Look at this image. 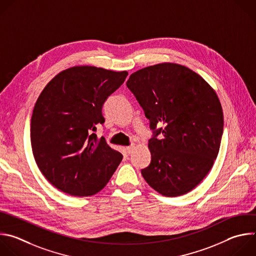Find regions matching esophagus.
Returning <instances> with one entry per match:
<instances>
[{
    "mask_svg": "<svg viewBox=\"0 0 256 256\" xmlns=\"http://www.w3.org/2000/svg\"><path fill=\"white\" fill-rule=\"evenodd\" d=\"M126 152H128V154H132V150H134V146H126Z\"/></svg>",
    "mask_w": 256,
    "mask_h": 256,
    "instance_id": "esophagus-1",
    "label": "esophagus"
}]
</instances>
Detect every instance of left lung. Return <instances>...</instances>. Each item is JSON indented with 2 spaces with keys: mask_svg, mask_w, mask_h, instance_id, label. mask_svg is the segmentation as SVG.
I'll return each instance as SVG.
<instances>
[{
  "mask_svg": "<svg viewBox=\"0 0 256 256\" xmlns=\"http://www.w3.org/2000/svg\"><path fill=\"white\" fill-rule=\"evenodd\" d=\"M128 88L150 120L156 136L148 140L152 162L142 170L146 182L166 197L192 191L218 156L223 110L211 85L190 68L171 62L134 72ZM156 126H160L156 130Z\"/></svg>",
  "mask_w": 256,
  "mask_h": 256,
  "instance_id": "8db88e82",
  "label": "left lung"
}]
</instances>
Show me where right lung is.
<instances>
[{
  "label": "right lung",
  "instance_id": "add662e5",
  "mask_svg": "<svg viewBox=\"0 0 256 256\" xmlns=\"http://www.w3.org/2000/svg\"><path fill=\"white\" fill-rule=\"evenodd\" d=\"M128 71L73 66L53 77L40 94L31 118L32 150L44 177L75 197L98 193L122 160L94 134L102 108Z\"/></svg>",
  "mask_w": 256,
  "mask_h": 256
}]
</instances>
